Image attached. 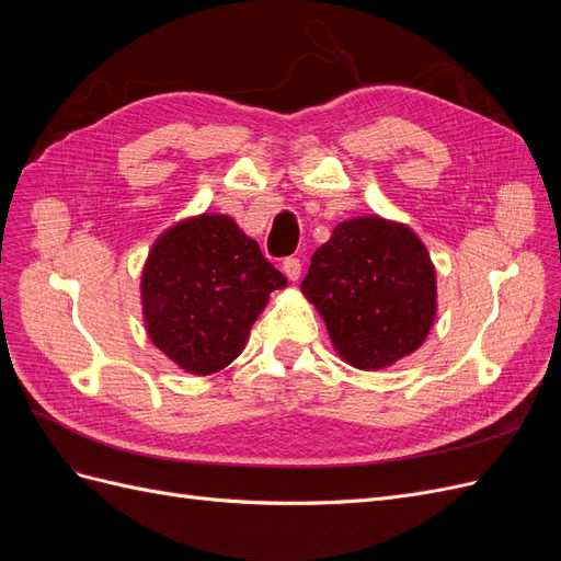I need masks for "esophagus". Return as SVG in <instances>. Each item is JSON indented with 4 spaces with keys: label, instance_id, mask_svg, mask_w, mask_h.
I'll use <instances>...</instances> for the list:
<instances>
[{
    "label": "esophagus",
    "instance_id": "1",
    "mask_svg": "<svg viewBox=\"0 0 561 561\" xmlns=\"http://www.w3.org/2000/svg\"><path fill=\"white\" fill-rule=\"evenodd\" d=\"M283 274L287 276V280H297L301 276V262L297 257H287L283 262Z\"/></svg>",
    "mask_w": 561,
    "mask_h": 561
}]
</instances>
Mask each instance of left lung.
<instances>
[{
  "label": "left lung",
  "instance_id": "1",
  "mask_svg": "<svg viewBox=\"0 0 561 561\" xmlns=\"http://www.w3.org/2000/svg\"><path fill=\"white\" fill-rule=\"evenodd\" d=\"M307 297L325 320L339 358L375 371L412 355L435 322L437 280L419 236L396 219L339 222L311 257Z\"/></svg>",
  "mask_w": 561,
  "mask_h": 561
}]
</instances>
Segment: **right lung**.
<instances>
[{
	"mask_svg": "<svg viewBox=\"0 0 561 561\" xmlns=\"http://www.w3.org/2000/svg\"><path fill=\"white\" fill-rule=\"evenodd\" d=\"M287 280L229 215L168 227L140 278L145 330L180 369L206 377L239 358L268 295Z\"/></svg>",
	"mask_w": 561,
	"mask_h": 561,
	"instance_id": "add662e5",
	"label": "right lung"
}]
</instances>
